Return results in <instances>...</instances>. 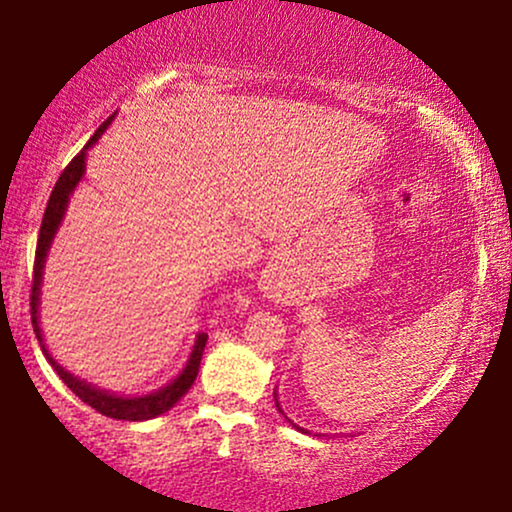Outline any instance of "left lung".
Masks as SVG:
<instances>
[{
    "label": "left lung",
    "mask_w": 512,
    "mask_h": 512,
    "mask_svg": "<svg viewBox=\"0 0 512 512\" xmlns=\"http://www.w3.org/2000/svg\"><path fill=\"white\" fill-rule=\"evenodd\" d=\"M275 401H277V394H275ZM277 408H279V403H277ZM279 412H282V408H279ZM293 426H296V424H293ZM296 429L303 431V429H300V426H296ZM305 433H307V431H305Z\"/></svg>",
    "instance_id": "1"
}]
</instances>
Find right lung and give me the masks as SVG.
Here are the masks:
<instances>
[{"instance_id": "1", "label": "right lung", "mask_w": 512, "mask_h": 512, "mask_svg": "<svg viewBox=\"0 0 512 512\" xmlns=\"http://www.w3.org/2000/svg\"><path fill=\"white\" fill-rule=\"evenodd\" d=\"M109 121H111V118H109ZM109 121H104L100 128L95 130V135L88 139V144L83 146V151L76 153V156L72 158V163H69L65 170H62L60 179L55 181V186H53V191H51V198H48L44 219H41L39 240H37V254H34V275H32V296H30V307H32V310L30 312H32V328H34V333H37L41 352H44V356L48 359V363H51V366H53L55 373L60 375V380L65 382L67 387L72 389L74 394L79 396L83 403H88L90 408H95L97 412H102V415H107V417L125 419V422H144V419L158 417V415H163V412H167L170 408H174L179 398L184 396L188 389H191V384L195 382V377H198L200 359H202V352H205V345H207V333H200L198 338H195L191 359H188L186 368L181 370V375L177 377V380L170 382L163 389L153 391V394L125 398V396L109 394V391H104V389H97V387H93V384L79 380V377H74L72 373H67L65 368L58 366V361H55L53 356L48 354V349L44 345V335H41V328H39L41 272H44V263H46L48 249H51L53 237H55V233H58V228H60V223H62V216H65L69 195H72L76 184H79L81 177H83V172H86V151L97 142V139L102 137V132L107 130Z\"/></svg>"}]
</instances>
